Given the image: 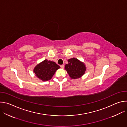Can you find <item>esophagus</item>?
I'll return each instance as SVG.
<instances>
[{
  "label": "esophagus",
  "mask_w": 127,
  "mask_h": 127,
  "mask_svg": "<svg viewBox=\"0 0 127 127\" xmlns=\"http://www.w3.org/2000/svg\"><path fill=\"white\" fill-rule=\"evenodd\" d=\"M60 67H61V68H62V69H63L64 68V65L63 64V65H60Z\"/></svg>",
  "instance_id": "1"
}]
</instances>
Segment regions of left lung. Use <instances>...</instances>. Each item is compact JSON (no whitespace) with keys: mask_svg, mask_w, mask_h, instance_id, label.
<instances>
[{"mask_svg":"<svg viewBox=\"0 0 127 127\" xmlns=\"http://www.w3.org/2000/svg\"><path fill=\"white\" fill-rule=\"evenodd\" d=\"M68 64L65 65V69L70 78L76 79L81 77L86 70L85 64L77 59L72 58L68 60Z\"/></svg>","mask_w":127,"mask_h":127,"instance_id":"obj_1","label":"left lung"}]
</instances>
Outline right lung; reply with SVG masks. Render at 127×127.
Wrapping results in <instances>:
<instances>
[{
	"mask_svg": "<svg viewBox=\"0 0 127 127\" xmlns=\"http://www.w3.org/2000/svg\"><path fill=\"white\" fill-rule=\"evenodd\" d=\"M60 68L55 62L45 59L36 65L33 71L36 77L43 81H46L50 80Z\"/></svg>",
	"mask_w": 127,
	"mask_h": 127,
	"instance_id": "right-lung-1",
	"label": "right lung"
}]
</instances>
